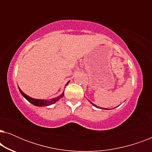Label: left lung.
<instances>
[{
	"label": "left lung",
	"instance_id": "8db88e82",
	"mask_svg": "<svg viewBox=\"0 0 152 152\" xmlns=\"http://www.w3.org/2000/svg\"><path fill=\"white\" fill-rule=\"evenodd\" d=\"M89 102H91V104H93V106H94V107H97V108H99V107H97L96 105H95V104H93V103H92V102H91V101H89ZM100 109H101V108H100ZM104 109H105V108H104Z\"/></svg>",
	"mask_w": 152,
	"mask_h": 152
}]
</instances>
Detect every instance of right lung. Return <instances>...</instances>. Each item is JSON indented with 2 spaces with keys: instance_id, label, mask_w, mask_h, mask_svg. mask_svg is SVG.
Segmentation results:
<instances>
[{
  "instance_id": "add662e5",
  "label": "right lung",
  "mask_w": 152,
  "mask_h": 152,
  "mask_svg": "<svg viewBox=\"0 0 152 152\" xmlns=\"http://www.w3.org/2000/svg\"><path fill=\"white\" fill-rule=\"evenodd\" d=\"M68 82L66 84V85L68 84ZM18 89H19L20 92L22 94L23 96L25 98L27 99V100H28V102H30V103H32V104L37 106V107H47V106L53 104L54 103H55L56 102H57L59 99H61V97H63L64 95V93L63 92L62 93V94L60 95L59 96L55 97V98L51 99L50 100H46V99H38L32 98V97H31L30 96H28V95H27L26 94H25V93L23 92L21 90H20L19 87H18Z\"/></svg>"
}]
</instances>
